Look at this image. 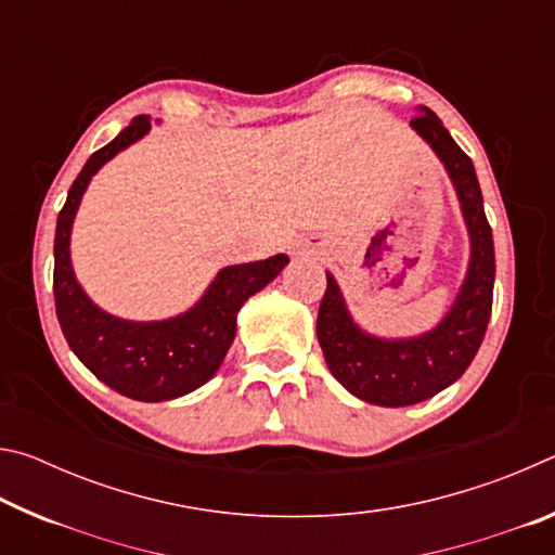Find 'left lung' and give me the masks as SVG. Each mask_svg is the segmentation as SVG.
Segmentation results:
<instances>
[{"mask_svg":"<svg viewBox=\"0 0 555 555\" xmlns=\"http://www.w3.org/2000/svg\"><path fill=\"white\" fill-rule=\"evenodd\" d=\"M411 129L443 164L467 228L469 261L453 306L426 333L379 337L354 323L340 286L327 271V288L315 325L333 377L352 397L389 409L426 401L463 377L482 345L494 291L492 228L485 218L473 162L428 107L416 109Z\"/></svg>","mask_w":555,"mask_h":555,"instance_id":"1","label":"left lung"}]
</instances>
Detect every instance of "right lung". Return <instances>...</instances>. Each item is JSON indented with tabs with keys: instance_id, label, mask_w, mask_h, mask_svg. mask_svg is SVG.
Here are the masks:
<instances>
[{
	"instance_id": "add662e5",
	"label": "right lung",
	"mask_w": 555,
	"mask_h": 555,
	"mask_svg": "<svg viewBox=\"0 0 555 555\" xmlns=\"http://www.w3.org/2000/svg\"><path fill=\"white\" fill-rule=\"evenodd\" d=\"M149 129L152 119L137 117L92 154L73 181L55 224L53 296L65 340L100 382L137 401H171L212 379L237 333L240 308L281 274L288 257L276 255L220 269L195 306L164 321H127L102 311L75 279L73 220L92 176L109 158L146 137Z\"/></svg>"
}]
</instances>
